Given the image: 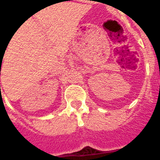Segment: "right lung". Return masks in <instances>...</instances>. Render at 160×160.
<instances>
[{"label":"right lung","mask_w":160,"mask_h":160,"mask_svg":"<svg viewBox=\"0 0 160 160\" xmlns=\"http://www.w3.org/2000/svg\"><path fill=\"white\" fill-rule=\"evenodd\" d=\"M0 70H1V69H0ZM0 87H1V86H0Z\"/></svg>","instance_id":"right-lung-1"}]
</instances>
